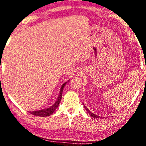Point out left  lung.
Segmentation results:
<instances>
[{
	"mask_svg": "<svg viewBox=\"0 0 146 146\" xmlns=\"http://www.w3.org/2000/svg\"><path fill=\"white\" fill-rule=\"evenodd\" d=\"M84 108H85V109H86V110H87V112H88V113H89L90 114V116H92L93 117H94V118H100V116H97V115H95V114H93V113H92L91 112H90V110L88 109V108H86V106H84Z\"/></svg>",
	"mask_w": 146,
	"mask_h": 146,
	"instance_id": "left-lung-1",
	"label": "left lung"
}]
</instances>
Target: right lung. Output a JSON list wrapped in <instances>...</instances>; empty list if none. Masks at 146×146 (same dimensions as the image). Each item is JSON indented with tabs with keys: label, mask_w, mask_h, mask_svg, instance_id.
Listing matches in <instances>:
<instances>
[{
	"label": "right lung",
	"mask_w": 146,
	"mask_h": 146,
	"mask_svg": "<svg viewBox=\"0 0 146 146\" xmlns=\"http://www.w3.org/2000/svg\"><path fill=\"white\" fill-rule=\"evenodd\" d=\"M66 82H65L64 84L62 86L61 89H60V95L58 96V100L56 103L54 104L52 106L50 107V108H46V109H43V110H37V111H33V112H29L30 114H32L33 115H36V116H39V117H46V116H49L51 115V114H53V112L56 110V109L58 108V105L60 104V102L61 101L62 99V90L64 88V86H65Z\"/></svg>",
	"instance_id": "obj_1"
}]
</instances>
